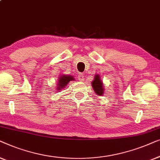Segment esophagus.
Segmentation results:
<instances>
[{
    "mask_svg": "<svg viewBox=\"0 0 160 160\" xmlns=\"http://www.w3.org/2000/svg\"><path fill=\"white\" fill-rule=\"evenodd\" d=\"M85 79V76L83 75V74H79L78 75V80L80 81H83Z\"/></svg>",
    "mask_w": 160,
    "mask_h": 160,
    "instance_id": "esophagus-1",
    "label": "esophagus"
}]
</instances>
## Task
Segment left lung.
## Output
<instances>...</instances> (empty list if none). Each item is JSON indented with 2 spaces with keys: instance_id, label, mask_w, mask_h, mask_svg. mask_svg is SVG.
Instances as JSON below:
<instances>
[{
  "instance_id": "obj_1",
  "label": "left lung",
  "mask_w": 160,
  "mask_h": 160,
  "mask_svg": "<svg viewBox=\"0 0 160 160\" xmlns=\"http://www.w3.org/2000/svg\"><path fill=\"white\" fill-rule=\"evenodd\" d=\"M100 76L98 75H95L94 80L92 82V87H93V91L98 96H103L104 93V88H103V84L102 80L100 79Z\"/></svg>"
}]
</instances>
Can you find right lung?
Returning a JSON list of instances; mask_svg holds the SVG:
<instances>
[{
    "mask_svg": "<svg viewBox=\"0 0 160 160\" xmlns=\"http://www.w3.org/2000/svg\"><path fill=\"white\" fill-rule=\"evenodd\" d=\"M73 77L72 75H60L58 80V84L57 89V91H61V90L65 88V86L68 84L69 81L74 80Z\"/></svg>",
    "mask_w": 160,
    "mask_h": 160,
    "instance_id": "right-lung-1",
    "label": "right lung"
}]
</instances>
